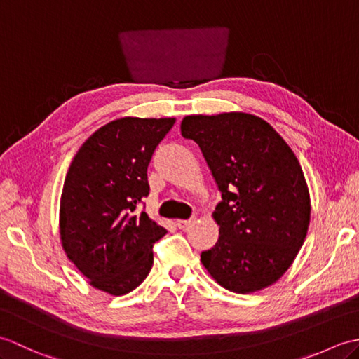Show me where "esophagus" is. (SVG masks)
Masks as SVG:
<instances>
[{"label": "esophagus", "mask_w": 359, "mask_h": 359, "mask_svg": "<svg viewBox=\"0 0 359 359\" xmlns=\"http://www.w3.org/2000/svg\"><path fill=\"white\" fill-rule=\"evenodd\" d=\"M196 222V217H189V219H179L177 220V226L180 230H185L189 225H193Z\"/></svg>", "instance_id": "1"}]
</instances>
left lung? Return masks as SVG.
Here are the masks:
<instances>
[{
	"label": "left lung",
	"instance_id": "left-lung-1",
	"mask_svg": "<svg viewBox=\"0 0 359 359\" xmlns=\"http://www.w3.org/2000/svg\"><path fill=\"white\" fill-rule=\"evenodd\" d=\"M182 135L207 160L222 201L219 239L201 261L219 285L253 293L274 284L306 241L310 194L302 168L265 120L245 112L188 116Z\"/></svg>",
	"mask_w": 359,
	"mask_h": 359
}]
</instances>
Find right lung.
Wrapping results in <instances>:
<instances>
[{
	"label": "right lung",
	"instance_id": "add662e5",
	"mask_svg": "<svg viewBox=\"0 0 359 359\" xmlns=\"http://www.w3.org/2000/svg\"><path fill=\"white\" fill-rule=\"evenodd\" d=\"M175 118L123 117L89 137L66 174L60 239L89 284L112 296L139 287L152 245L166 234L139 205L149 194L148 165Z\"/></svg>",
	"mask_w": 359,
	"mask_h": 359
}]
</instances>
